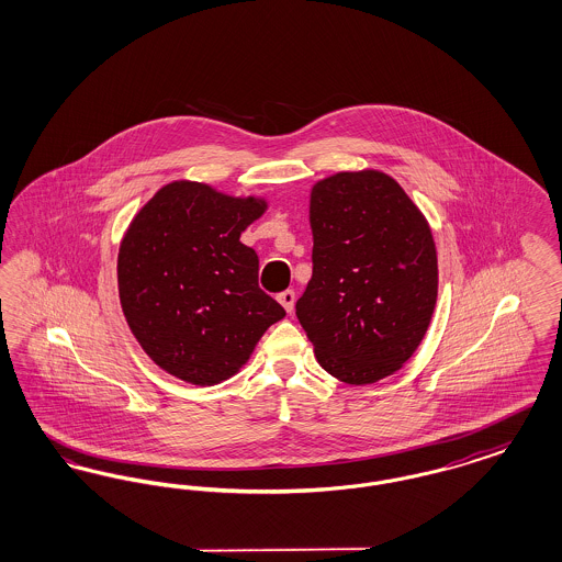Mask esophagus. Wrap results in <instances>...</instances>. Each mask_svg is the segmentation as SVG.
Wrapping results in <instances>:
<instances>
[{"instance_id":"34e87169","label":"esophagus","mask_w":562,"mask_h":562,"mask_svg":"<svg viewBox=\"0 0 562 562\" xmlns=\"http://www.w3.org/2000/svg\"><path fill=\"white\" fill-rule=\"evenodd\" d=\"M278 301L291 314L294 307V291H282V293L278 294Z\"/></svg>"}]
</instances>
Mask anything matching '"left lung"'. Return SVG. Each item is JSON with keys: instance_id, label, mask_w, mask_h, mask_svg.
<instances>
[{"instance_id": "left-lung-1", "label": "left lung", "mask_w": 562, "mask_h": 562, "mask_svg": "<svg viewBox=\"0 0 562 562\" xmlns=\"http://www.w3.org/2000/svg\"><path fill=\"white\" fill-rule=\"evenodd\" d=\"M314 271L296 318L326 373L369 385L419 348L438 296L426 216L385 172H337L312 188Z\"/></svg>"}]
</instances>
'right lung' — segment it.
I'll use <instances>...</instances> for the list:
<instances>
[{
  "label": "right lung",
  "mask_w": 562,
  "mask_h": 562,
  "mask_svg": "<svg viewBox=\"0 0 562 562\" xmlns=\"http://www.w3.org/2000/svg\"><path fill=\"white\" fill-rule=\"evenodd\" d=\"M268 211L206 183L172 181L136 213L117 252L126 322L166 373L214 385L238 373L284 307L259 289L241 232Z\"/></svg>",
  "instance_id": "1"
}]
</instances>
